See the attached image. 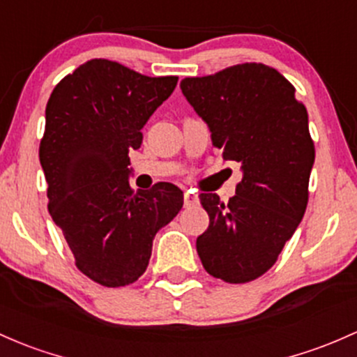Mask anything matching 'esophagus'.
I'll use <instances>...</instances> for the list:
<instances>
[{"mask_svg": "<svg viewBox=\"0 0 357 357\" xmlns=\"http://www.w3.org/2000/svg\"><path fill=\"white\" fill-rule=\"evenodd\" d=\"M197 202H199L197 195L190 192V190H185V192H183V206H185V208H190V206H195V204H197Z\"/></svg>", "mask_w": 357, "mask_h": 357, "instance_id": "1", "label": "esophagus"}]
</instances>
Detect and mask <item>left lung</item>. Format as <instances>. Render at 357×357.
I'll return each instance as SVG.
<instances>
[{"instance_id": "left-lung-1", "label": "left lung", "mask_w": 357, "mask_h": 357, "mask_svg": "<svg viewBox=\"0 0 357 357\" xmlns=\"http://www.w3.org/2000/svg\"><path fill=\"white\" fill-rule=\"evenodd\" d=\"M182 93L243 178L228 202L201 194L209 228L197 238L204 269L229 284L254 281L278 260L308 204L315 146L294 86L262 63L183 78Z\"/></svg>"}]
</instances>
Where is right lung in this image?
I'll list each match as a JSON object with an SVG mask.
<instances>
[{"label": "right lung", "instance_id": "right-lung-1", "mask_svg": "<svg viewBox=\"0 0 357 357\" xmlns=\"http://www.w3.org/2000/svg\"><path fill=\"white\" fill-rule=\"evenodd\" d=\"M177 82L90 59L64 76L47 102L39 158L49 213L76 267L102 286L137 281L156 231L182 209L183 194L174 183L134 192L128 177L129 153L143 143L141 129Z\"/></svg>", "mask_w": 357, "mask_h": 357}]
</instances>
